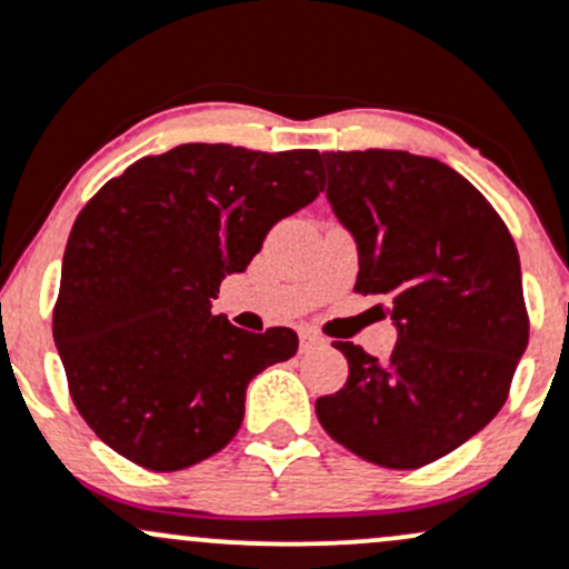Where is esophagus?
<instances>
[{
    "instance_id": "esophagus-1",
    "label": "esophagus",
    "mask_w": 569,
    "mask_h": 569,
    "mask_svg": "<svg viewBox=\"0 0 569 569\" xmlns=\"http://www.w3.org/2000/svg\"><path fill=\"white\" fill-rule=\"evenodd\" d=\"M321 343H325V338H319L316 332H300V349L302 351L316 349V346H321Z\"/></svg>"
}]
</instances>
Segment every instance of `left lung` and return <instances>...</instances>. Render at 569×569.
<instances>
[{
	"label": "left lung",
	"mask_w": 569,
	"mask_h": 569,
	"mask_svg": "<svg viewBox=\"0 0 569 569\" xmlns=\"http://www.w3.org/2000/svg\"><path fill=\"white\" fill-rule=\"evenodd\" d=\"M325 169L327 201L357 242L355 291L387 302L398 343L379 362L335 340L349 379L316 415L355 456L420 469L505 406L529 343L521 259L486 196L439 160L365 149L327 152Z\"/></svg>",
	"instance_id": "obj_1"
}]
</instances>
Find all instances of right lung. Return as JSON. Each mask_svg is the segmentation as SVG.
Instances as JSON below:
<instances>
[{
    "label": "right lung",
    "instance_id": "right-lung-1",
    "mask_svg": "<svg viewBox=\"0 0 569 569\" xmlns=\"http://www.w3.org/2000/svg\"><path fill=\"white\" fill-rule=\"evenodd\" d=\"M321 190L316 149L182 143L136 160L81 209L62 259L53 343L100 441L152 471L223 450L248 385L297 355V332L212 316L278 220Z\"/></svg>",
    "mask_w": 569,
    "mask_h": 569
}]
</instances>
